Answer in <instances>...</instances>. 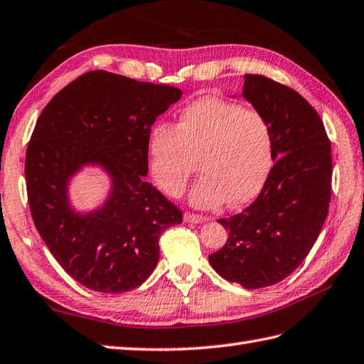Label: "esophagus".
Returning a JSON list of instances; mask_svg holds the SVG:
<instances>
[{
	"label": "esophagus",
	"mask_w": 364,
	"mask_h": 364,
	"mask_svg": "<svg viewBox=\"0 0 364 364\" xmlns=\"http://www.w3.org/2000/svg\"><path fill=\"white\" fill-rule=\"evenodd\" d=\"M183 220L187 221V223H195V224H199V223H204V221H207L208 218L207 216H204V215H196V213H190V212H187L183 215Z\"/></svg>",
	"instance_id": "1"
}]
</instances>
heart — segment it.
<instances>
[{"mask_svg":"<svg viewBox=\"0 0 364 364\" xmlns=\"http://www.w3.org/2000/svg\"><path fill=\"white\" fill-rule=\"evenodd\" d=\"M272 151V129L264 115L213 96L188 104L176 127L156 124L148 136L151 176L169 198L185 191L198 161L203 177L190 203L199 208L254 200L268 181Z\"/></svg>","mask_w":364,"mask_h":364,"instance_id":"b5f03b06","label":"heart"}]
</instances>
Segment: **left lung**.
I'll use <instances>...</instances> for the list:
<instances>
[{"instance_id":"obj_1","label":"left lung","mask_w":364,"mask_h":364,"mask_svg":"<svg viewBox=\"0 0 364 364\" xmlns=\"http://www.w3.org/2000/svg\"><path fill=\"white\" fill-rule=\"evenodd\" d=\"M243 98L269 121L276 164L252 204L218 220L229 238L208 262L225 280L257 289L288 277L316 243L332 196V151L318 112L293 88L246 75Z\"/></svg>"}]
</instances>
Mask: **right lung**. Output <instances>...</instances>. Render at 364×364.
I'll use <instances>...</instances> for the list:
<instances>
[{
  "mask_svg": "<svg viewBox=\"0 0 364 364\" xmlns=\"http://www.w3.org/2000/svg\"><path fill=\"white\" fill-rule=\"evenodd\" d=\"M179 88L96 70L48 102L26 151L32 220L67 274L88 289L124 293L140 287L159 262L161 232L182 212L146 182L148 136L159 115L181 100ZM100 164L112 181L105 205L77 214L69 179Z\"/></svg>",
  "mask_w": 364,
  "mask_h": 364,
  "instance_id": "right-lung-1",
  "label": "right lung"
}]
</instances>
